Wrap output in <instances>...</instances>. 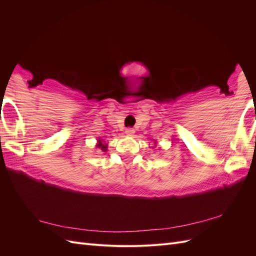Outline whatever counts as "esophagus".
Returning a JSON list of instances; mask_svg holds the SVG:
<instances>
[{
  "mask_svg": "<svg viewBox=\"0 0 256 256\" xmlns=\"http://www.w3.org/2000/svg\"><path fill=\"white\" fill-rule=\"evenodd\" d=\"M134 130L132 128L126 129V134H127V136H134Z\"/></svg>",
  "mask_w": 256,
  "mask_h": 256,
  "instance_id": "34e87169",
  "label": "esophagus"
}]
</instances>
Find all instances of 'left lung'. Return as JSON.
<instances>
[{"label":"left lung","instance_id":"8db88e82","mask_svg":"<svg viewBox=\"0 0 256 256\" xmlns=\"http://www.w3.org/2000/svg\"><path fill=\"white\" fill-rule=\"evenodd\" d=\"M154 145H156V142H154Z\"/></svg>","mask_w":256,"mask_h":256}]
</instances>
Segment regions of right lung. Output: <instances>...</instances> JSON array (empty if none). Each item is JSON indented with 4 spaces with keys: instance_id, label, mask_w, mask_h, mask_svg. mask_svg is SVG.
<instances>
[{
    "instance_id": "obj_1",
    "label": "right lung",
    "mask_w": 256,
    "mask_h": 256,
    "mask_svg": "<svg viewBox=\"0 0 256 256\" xmlns=\"http://www.w3.org/2000/svg\"><path fill=\"white\" fill-rule=\"evenodd\" d=\"M98 142H97V147L99 150H102V152H106V150H108V144H106L104 143V140H100V138H98L97 140Z\"/></svg>"
}]
</instances>
